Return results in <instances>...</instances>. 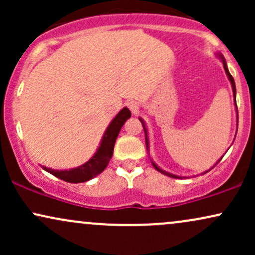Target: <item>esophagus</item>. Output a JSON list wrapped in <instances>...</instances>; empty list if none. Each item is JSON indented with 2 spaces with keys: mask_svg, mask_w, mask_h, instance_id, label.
<instances>
[{
  "mask_svg": "<svg viewBox=\"0 0 255 255\" xmlns=\"http://www.w3.org/2000/svg\"><path fill=\"white\" fill-rule=\"evenodd\" d=\"M128 108L131 110V113H136L137 109H139V105H137L136 102L130 101V102H128Z\"/></svg>",
  "mask_w": 255,
  "mask_h": 255,
  "instance_id": "1",
  "label": "esophagus"
}]
</instances>
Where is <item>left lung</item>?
I'll list each match as a JSON object with an SVG mask.
<instances>
[{"label": "left lung", "mask_w": 255, "mask_h": 255, "mask_svg": "<svg viewBox=\"0 0 255 255\" xmlns=\"http://www.w3.org/2000/svg\"><path fill=\"white\" fill-rule=\"evenodd\" d=\"M219 57H221V60H222V62H223V66H224V69H225V73H227V75H228V78H229V80H230V83H231V87H233V92H234V98H236V87H235V81H234V78L231 77V74L229 73V69H228V67H227V62H225V60H224V57L222 56V55H219ZM235 102H236V99H235ZM236 109H238V107H236ZM140 121H141V125H142V127H144V130H145V135H146V146H147L148 147V140H147V130H146V128H145V124H144V121H142L141 119H139ZM238 122H239V115H238ZM223 158V157H222ZM221 158V159H222ZM219 159V160H221ZM218 160V162H219ZM217 162V163H218ZM217 163H216V164H217ZM152 164H153V166L154 168L157 169L158 171L159 172H162V174H164V175H166V176H169V177H174V178H181V176H177V175H172V174H170V172H166V171H164V170H162V169H159L158 168V166L154 164V163H152ZM210 170H211V169H210ZM209 170V171H210ZM205 172H207V171H205ZM204 172V174H205Z\"/></svg>", "instance_id": "8db88e82"}]
</instances>
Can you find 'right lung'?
Instances as JSON below:
<instances>
[{"instance_id":"1","label":"right lung","mask_w":255,"mask_h":255,"mask_svg":"<svg viewBox=\"0 0 255 255\" xmlns=\"http://www.w3.org/2000/svg\"><path fill=\"white\" fill-rule=\"evenodd\" d=\"M130 115L131 114L128 108H124V109L120 111L118 115H116V118L108 126L103 139H102L101 146L98 147L95 156L91 158L89 162L85 163V164L78 166L75 169H71V170H52V169L45 168V166H43V169L45 171L50 172L54 176L71 183L86 182L91 178L97 176L109 164L110 158L113 157L116 137H118L122 126L130 118Z\"/></svg>"}]
</instances>
